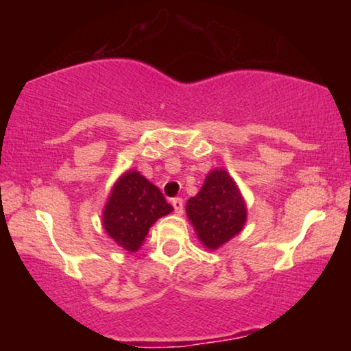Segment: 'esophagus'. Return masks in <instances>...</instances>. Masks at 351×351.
<instances>
[{"mask_svg":"<svg viewBox=\"0 0 351 351\" xmlns=\"http://www.w3.org/2000/svg\"><path fill=\"white\" fill-rule=\"evenodd\" d=\"M171 206H173L176 215H182V212H184V201L181 198H175L173 201H171Z\"/></svg>","mask_w":351,"mask_h":351,"instance_id":"obj_1","label":"esophagus"}]
</instances>
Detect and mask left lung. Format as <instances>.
<instances>
[{"label": "left lung", "instance_id": "8db88e82", "mask_svg": "<svg viewBox=\"0 0 351 351\" xmlns=\"http://www.w3.org/2000/svg\"><path fill=\"white\" fill-rule=\"evenodd\" d=\"M186 210L199 241L212 251L240 234L247 218L245 199L223 169L206 176L199 192L187 201Z\"/></svg>", "mask_w": 351, "mask_h": 351}]
</instances>
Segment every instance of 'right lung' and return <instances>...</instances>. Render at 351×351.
Wrapping results in <instances>:
<instances>
[{"instance_id": "add662e5", "label": "right lung", "mask_w": 351, "mask_h": 351, "mask_svg": "<svg viewBox=\"0 0 351 351\" xmlns=\"http://www.w3.org/2000/svg\"><path fill=\"white\" fill-rule=\"evenodd\" d=\"M173 210L154 184L130 170L112 186L104 209V228L119 246L136 252L156 219Z\"/></svg>"}]
</instances>
